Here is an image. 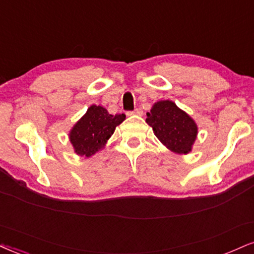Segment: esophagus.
I'll return each mask as SVG.
<instances>
[{"mask_svg": "<svg viewBox=\"0 0 254 254\" xmlns=\"http://www.w3.org/2000/svg\"><path fill=\"white\" fill-rule=\"evenodd\" d=\"M127 116H131V115H142V110L140 109H135L133 111H127Z\"/></svg>", "mask_w": 254, "mask_h": 254, "instance_id": "1", "label": "esophagus"}]
</instances>
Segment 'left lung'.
<instances>
[{"label":"left lung","instance_id":"obj_1","mask_svg":"<svg viewBox=\"0 0 254 254\" xmlns=\"http://www.w3.org/2000/svg\"><path fill=\"white\" fill-rule=\"evenodd\" d=\"M146 123L154 130L158 139L179 154H187L191 150L196 138L197 127L189 116L170 100H161L146 114Z\"/></svg>","mask_w":254,"mask_h":254}]
</instances>
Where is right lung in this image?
<instances>
[{
	"mask_svg": "<svg viewBox=\"0 0 254 254\" xmlns=\"http://www.w3.org/2000/svg\"><path fill=\"white\" fill-rule=\"evenodd\" d=\"M125 119V115H110L103 106L92 105L74 125L69 139L78 155L90 157L102 149L116 129Z\"/></svg>",
	"mask_w": 254,
	"mask_h": 254,
	"instance_id": "right-lung-1",
	"label": "right lung"
}]
</instances>
